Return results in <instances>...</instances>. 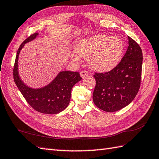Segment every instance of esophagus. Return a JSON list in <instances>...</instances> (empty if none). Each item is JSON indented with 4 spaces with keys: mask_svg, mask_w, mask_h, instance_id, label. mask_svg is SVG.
<instances>
[{
    "mask_svg": "<svg viewBox=\"0 0 159 159\" xmlns=\"http://www.w3.org/2000/svg\"><path fill=\"white\" fill-rule=\"evenodd\" d=\"M80 76L82 77V78H84V77L88 76L89 73L86 70H82V71L80 72Z\"/></svg>",
    "mask_w": 159,
    "mask_h": 159,
    "instance_id": "obj_1",
    "label": "esophagus"
}]
</instances>
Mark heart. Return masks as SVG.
Masks as SVG:
<instances>
[{"mask_svg":"<svg viewBox=\"0 0 159 159\" xmlns=\"http://www.w3.org/2000/svg\"><path fill=\"white\" fill-rule=\"evenodd\" d=\"M124 45L117 37L99 34L81 40L76 46L80 57L89 59L93 68L98 71H108L119 64L123 53ZM76 60L78 57L75 56Z\"/></svg>","mask_w":159,"mask_h":159,"instance_id":"obj_1","label":"heart"}]
</instances>
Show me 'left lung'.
<instances>
[{"label": "left lung", "mask_w": 159, "mask_h": 159, "mask_svg": "<svg viewBox=\"0 0 159 159\" xmlns=\"http://www.w3.org/2000/svg\"><path fill=\"white\" fill-rule=\"evenodd\" d=\"M129 47L121 61L111 70L95 72L93 101L106 112H115L134 100L141 83L143 55L141 47L129 36Z\"/></svg>", "instance_id": "1"}]
</instances>
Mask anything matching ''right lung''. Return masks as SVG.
Returning a JSON list of instances; mask_svg holds the SVG:
<instances>
[{
	"label": "right lung",
	"instance_id": "obj_1",
	"mask_svg": "<svg viewBox=\"0 0 159 159\" xmlns=\"http://www.w3.org/2000/svg\"><path fill=\"white\" fill-rule=\"evenodd\" d=\"M37 34V33H34L28 36L18 49L13 70L14 81L28 104L33 109L43 114H57L68 106L73 86L82 78L79 72L64 71L59 73L56 78L45 87L33 89L25 86L18 75V55L24 44L34 39Z\"/></svg>",
	"mask_w": 159,
	"mask_h": 159
}]
</instances>
